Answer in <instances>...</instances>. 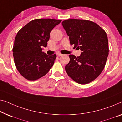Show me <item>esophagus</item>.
<instances>
[{
  "label": "esophagus",
  "mask_w": 122,
  "mask_h": 122,
  "mask_svg": "<svg viewBox=\"0 0 122 122\" xmlns=\"http://www.w3.org/2000/svg\"><path fill=\"white\" fill-rule=\"evenodd\" d=\"M62 54H61V53H57V54H56V55H57V57H60V56H62Z\"/></svg>",
  "instance_id": "obj_1"
}]
</instances>
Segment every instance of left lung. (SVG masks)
Instances as JSON below:
<instances>
[{
  "instance_id": "8db88e82",
  "label": "left lung",
  "mask_w": 122,
  "mask_h": 122,
  "mask_svg": "<svg viewBox=\"0 0 122 122\" xmlns=\"http://www.w3.org/2000/svg\"><path fill=\"white\" fill-rule=\"evenodd\" d=\"M62 25L71 45L81 50L77 57L69 55L67 73L78 84H88L99 77L106 65L109 52L106 33L96 23L84 20L68 19Z\"/></svg>"
}]
</instances>
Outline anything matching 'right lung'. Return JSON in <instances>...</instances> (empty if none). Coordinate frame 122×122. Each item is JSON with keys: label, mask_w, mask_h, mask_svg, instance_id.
I'll return each mask as SVG.
<instances>
[{"label": "right lung", "mask_w": 122, "mask_h": 122, "mask_svg": "<svg viewBox=\"0 0 122 122\" xmlns=\"http://www.w3.org/2000/svg\"><path fill=\"white\" fill-rule=\"evenodd\" d=\"M61 21L35 19L18 32L12 51L16 68L25 78L36 81L44 76L53 66L56 54L46 55L41 47L47 46L50 32Z\"/></svg>", "instance_id": "obj_1"}]
</instances>
